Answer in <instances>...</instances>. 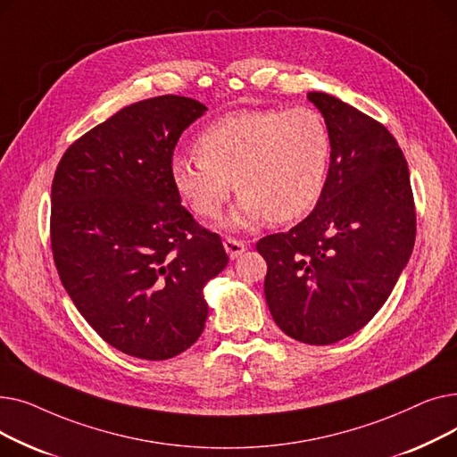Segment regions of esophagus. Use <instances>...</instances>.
<instances>
[{"instance_id":"34e87169","label":"esophagus","mask_w":457,"mask_h":457,"mask_svg":"<svg viewBox=\"0 0 457 457\" xmlns=\"http://www.w3.org/2000/svg\"><path fill=\"white\" fill-rule=\"evenodd\" d=\"M224 248L228 252V255L231 259H237L238 255H243L246 252V243L241 241V238H235V237H226L224 241Z\"/></svg>"}]
</instances>
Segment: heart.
Listing matches in <instances>:
<instances>
[{
  "instance_id": "obj_1",
  "label": "heart",
  "mask_w": 457,
  "mask_h": 457,
  "mask_svg": "<svg viewBox=\"0 0 457 457\" xmlns=\"http://www.w3.org/2000/svg\"><path fill=\"white\" fill-rule=\"evenodd\" d=\"M198 155L172 159V183L181 200L212 220L241 192L231 226L262 219L283 224L317 205L328 178L331 138L311 107L245 109L216 120L196 140Z\"/></svg>"
}]
</instances>
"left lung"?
I'll return each mask as SVG.
<instances>
[{
	"mask_svg": "<svg viewBox=\"0 0 457 457\" xmlns=\"http://www.w3.org/2000/svg\"><path fill=\"white\" fill-rule=\"evenodd\" d=\"M331 138L322 196L287 233L259 238L274 322L307 345H333L361 329L389 298L417 235L405 157L372 116L309 92Z\"/></svg>",
	"mask_w": 457,
	"mask_h": 457,
	"instance_id": "8db88e82",
	"label": "left lung"
}]
</instances>
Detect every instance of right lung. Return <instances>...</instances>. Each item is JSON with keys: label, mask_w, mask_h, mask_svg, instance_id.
<instances>
[{"label": "right lung", "mask_w": 457, "mask_h": 457, "mask_svg": "<svg viewBox=\"0 0 457 457\" xmlns=\"http://www.w3.org/2000/svg\"><path fill=\"white\" fill-rule=\"evenodd\" d=\"M164 94L120 109L70 144L52 183L50 241L61 281L100 337L162 361L204 331V285L224 270L219 233L172 183L181 133L205 112Z\"/></svg>", "instance_id": "right-lung-1"}]
</instances>
